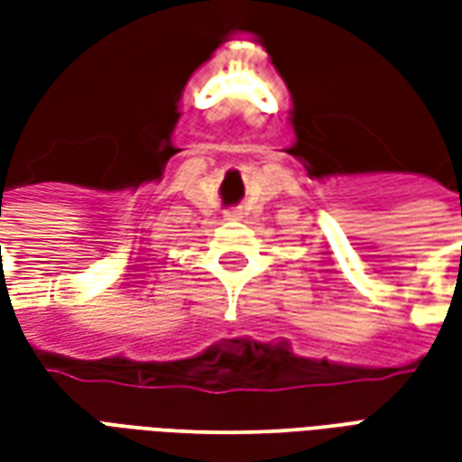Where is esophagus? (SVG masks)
<instances>
[{
  "mask_svg": "<svg viewBox=\"0 0 462 462\" xmlns=\"http://www.w3.org/2000/svg\"><path fill=\"white\" fill-rule=\"evenodd\" d=\"M225 217H227V220H240V210H230V212H225Z\"/></svg>",
  "mask_w": 462,
  "mask_h": 462,
  "instance_id": "obj_1",
  "label": "esophagus"
}]
</instances>
